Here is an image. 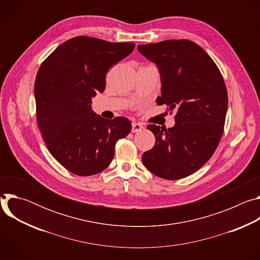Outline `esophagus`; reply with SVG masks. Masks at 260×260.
I'll return each mask as SVG.
<instances>
[{
  "label": "esophagus",
  "instance_id": "1",
  "mask_svg": "<svg viewBox=\"0 0 260 260\" xmlns=\"http://www.w3.org/2000/svg\"><path fill=\"white\" fill-rule=\"evenodd\" d=\"M144 129V126L141 123H137V122H133L132 123V132L133 133H138Z\"/></svg>",
  "mask_w": 260,
  "mask_h": 260
}]
</instances>
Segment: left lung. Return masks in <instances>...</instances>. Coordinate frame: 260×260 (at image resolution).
I'll return each mask as SVG.
<instances>
[{
	"mask_svg": "<svg viewBox=\"0 0 260 260\" xmlns=\"http://www.w3.org/2000/svg\"><path fill=\"white\" fill-rule=\"evenodd\" d=\"M155 62L161 77V96L176 111L171 128L149 124L155 136L152 149L144 152V166L155 176L178 180L200 170L214 154L223 135L229 96L223 77L211 56L197 43L166 40L139 45Z\"/></svg>",
	"mask_w": 260,
	"mask_h": 260,
	"instance_id": "1",
	"label": "left lung"
}]
</instances>
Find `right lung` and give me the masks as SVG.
<instances>
[{"label":"right lung","mask_w":260,"mask_h":260,"mask_svg":"<svg viewBox=\"0 0 260 260\" xmlns=\"http://www.w3.org/2000/svg\"><path fill=\"white\" fill-rule=\"evenodd\" d=\"M135 43L87 36L63 42L41 63L35 80L37 123L51 155L77 176L101 173L112 161L116 142L132 129L125 117L92 112L109 69L133 52Z\"/></svg>","instance_id":"obj_1"}]
</instances>
